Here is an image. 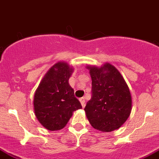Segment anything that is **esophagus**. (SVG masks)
Masks as SVG:
<instances>
[{
  "label": "esophagus",
  "mask_w": 159,
  "mask_h": 159,
  "mask_svg": "<svg viewBox=\"0 0 159 159\" xmlns=\"http://www.w3.org/2000/svg\"><path fill=\"white\" fill-rule=\"evenodd\" d=\"M79 100H80V102H81V106H82L83 107H84V106H85V100H84V97L80 98Z\"/></svg>",
  "instance_id": "obj_1"
}]
</instances>
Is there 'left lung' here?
<instances>
[{
  "instance_id": "left-lung-1",
  "label": "left lung",
  "mask_w": 159,
  "mask_h": 159,
  "mask_svg": "<svg viewBox=\"0 0 159 159\" xmlns=\"http://www.w3.org/2000/svg\"><path fill=\"white\" fill-rule=\"evenodd\" d=\"M92 78V97L84 107L94 129L111 132L121 127L129 117L132 98L119 71L106 63L98 68L87 66Z\"/></svg>"
}]
</instances>
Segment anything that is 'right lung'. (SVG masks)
Instances as JSON below:
<instances>
[{
    "instance_id": "1",
    "label": "right lung",
    "mask_w": 159,
    "mask_h": 159,
    "mask_svg": "<svg viewBox=\"0 0 159 159\" xmlns=\"http://www.w3.org/2000/svg\"><path fill=\"white\" fill-rule=\"evenodd\" d=\"M72 72L73 68L67 63H56L46 74L35 93V115L47 129H62L73 112L82 108L68 82Z\"/></svg>"
}]
</instances>
